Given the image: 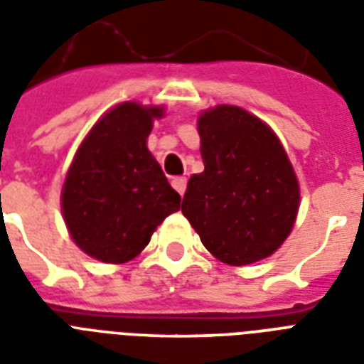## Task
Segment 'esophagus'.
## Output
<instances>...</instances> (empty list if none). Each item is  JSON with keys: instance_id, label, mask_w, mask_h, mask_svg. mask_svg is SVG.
<instances>
[{"instance_id": "esophagus-1", "label": "esophagus", "mask_w": 364, "mask_h": 364, "mask_svg": "<svg viewBox=\"0 0 364 364\" xmlns=\"http://www.w3.org/2000/svg\"><path fill=\"white\" fill-rule=\"evenodd\" d=\"M171 187L176 188L177 193L183 196L185 191H187V177H173V179H171Z\"/></svg>"}]
</instances>
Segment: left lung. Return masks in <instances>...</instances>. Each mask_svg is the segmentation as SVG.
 I'll return each mask as SVG.
<instances>
[{
	"label": "left lung",
	"instance_id": "1",
	"mask_svg": "<svg viewBox=\"0 0 364 364\" xmlns=\"http://www.w3.org/2000/svg\"><path fill=\"white\" fill-rule=\"evenodd\" d=\"M204 171L188 179L181 211L205 249L232 266L266 259L291 232L300 191L276 134L236 105L198 119Z\"/></svg>",
	"mask_w": 364,
	"mask_h": 364
}]
</instances>
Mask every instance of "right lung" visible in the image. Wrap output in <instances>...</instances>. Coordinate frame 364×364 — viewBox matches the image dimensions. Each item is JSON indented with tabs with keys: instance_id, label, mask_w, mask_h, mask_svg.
<instances>
[{
	"instance_id": "1",
	"label": "right lung",
	"mask_w": 364,
	"mask_h": 364,
	"mask_svg": "<svg viewBox=\"0 0 364 364\" xmlns=\"http://www.w3.org/2000/svg\"><path fill=\"white\" fill-rule=\"evenodd\" d=\"M162 107L117 105L90 130L65 177L62 211L73 242L94 259L121 264L177 211L181 196L147 149Z\"/></svg>"
}]
</instances>
